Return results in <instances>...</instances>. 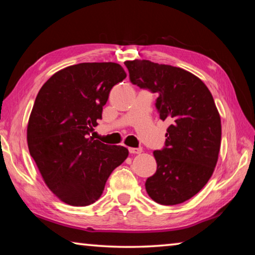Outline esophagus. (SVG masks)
Here are the masks:
<instances>
[{"label":"esophagus","mask_w":255,"mask_h":255,"mask_svg":"<svg viewBox=\"0 0 255 255\" xmlns=\"http://www.w3.org/2000/svg\"><path fill=\"white\" fill-rule=\"evenodd\" d=\"M129 153L130 154H140L141 152H143V149H141L140 147L139 148H133V147H129L128 148Z\"/></svg>","instance_id":"34e87169"}]
</instances>
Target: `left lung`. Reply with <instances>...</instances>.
Returning a JSON list of instances; mask_svg holds the SVG:
<instances>
[{
  "label": "left lung",
  "mask_w": 255,
  "mask_h": 255,
  "mask_svg": "<svg viewBox=\"0 0 255 255\" xmlns=\"http://www.w3.org/2000/svg\"><path fill=\"white\" fill-rule=\"evenodd\" d=\"M125 65L132 84L158 94L159 118L171 123L165 146L153 153L157 170L146 191L157 204H182L205 187L217 163L222 124L214 98L199 77L180 67L146 59Z\"/></svg>",
  "instance_id": "8db88e82"
}]
</instances>
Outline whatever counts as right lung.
<instances>
[{"label":"right lung","instance_id":"right-lung-1","mask_svg":"<svg viewBox=\"0 0 255 255\" xmlns=\"http://www.w3.org/2000/svg\"><path fill=\"white\" fill-rule=\"evenodd\" d=\"M126 76L117 63H81L55 73L38 92L27 128L29 152L47 187L67 205L97 201L128 156L124 146L90 136L112 86Z\"/></svg>","mask_w":255,"mask_h":255}]
</instances>
